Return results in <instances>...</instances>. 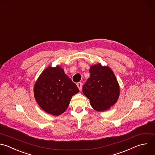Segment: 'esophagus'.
<instances>
[{"mask_svg":"<svg viewBox=\"0 0 155 155\" xmlns=\"http://www.w3.org/2000/svg\"><path fill=\"white\" fill-rule=\"evenodd\" d=\"M77 86H78V87L79 88V90L80 91H81L82 90V83L81 82H78V83H77Z\"/></svg>","mask_w":155,"mask_h":155,"instance_id":"34e87169","label":"esophagus"}]
</instances>
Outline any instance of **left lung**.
Masks as SVG:
<instances>
[{
	"label": "left lung",
	"instance_id": "left-lung-1",
	"mask_svg": "<svg viewBox=\"0 0 155 155\" xmlns=\"http://www.w3.org/2000/svg\"><path fill=\"white\" fill-rule=\"evenodd\" d=\"M89 71L90 76L83 85L82 91L95 110H106L113 105L119 97L117 79L109 67L101 64L92 65Z\"/></svg>",
	"mask_w": 155,
	"mask_h": 155
}]
</instances>
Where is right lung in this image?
I'll return each mask as SVG.
<instances>
[{"label": "right lung", "instance_id": "1", "mask_svg": "<svg viewBox=\"0 0 155 155\" xmlns=\"http://www.w3.org/2000/svg\"><path fill=\"white\" fill-rule=\"evenodd\" d=\"M79 91L76 85L59 66L46 68L34 87L38 104L44 111L55 116L67 110L72 96Z\"/></svg>", "mask_w": 155, "mask_h": 155}]
</instances>
